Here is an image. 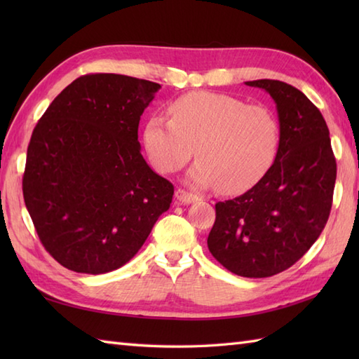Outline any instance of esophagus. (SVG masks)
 <instances>
[{"label": "esophagus", "instance_id": "34e87169", "mask_svg": "<svg viewBox=\"0 0 359 359\" xmlns=\"http://www.w3.org/2000/svg\"><path fill=\"white\" fill-rule=\"evenodd\" d=\"M175 197H177V201L182 203H193V202L199 201V196L188 193L187 189H182V188H179L177 191H175Z\"/></svg>", "mask_w": 359, "mask_h": 359}]
</instances>
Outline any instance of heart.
<instances>
[{
    "label": "heart",
    "mask_w": 359,
    "mask_h": 359,
    "mask_svg": "<svg viewBox=\"0 0 359 359\" xmlns=\"http://www.w3.org/2000/svg\"><path fill=\"white\" fill-rule=\"evenodd\" d=\"M171 118L152 116L143 143L152 166L163 174L179 171L194 151L189 171L194 185H217L224 194L256 187L276 162L280 126L262 104L217 93H189L170 106Z\"/></svg>",
    "instance_id": "1"
}]
</instances>
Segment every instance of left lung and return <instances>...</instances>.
Listing matches in <instances>:
<instances>
[{
  "mask_svg": "<svg viewBox=\"0 0 359 359\" xmlns=\"http://www.w3.org/2000/svg\"><path fill=\"white\" fill-rule=\"evenodd\" d=\"M245 85L276 103L280 143L270 172L247 193L216 203L211 255L243 278H269L307 253L329 220L337 160L323 114L299 89L279 80Z\"/></svg>",
  "mask_w": 359,
  "mask_h": 359,
  "instance_id": "obj_1",
  "label": "left lung"
}]
</instances>
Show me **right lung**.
Segmentation results:
<instances>
[{
	"label": "right lung",
	"mask_w": 359,
	"mask_h": 359,
	"mask_svg": "<svg viewBox=\"0 0 359 359\" xmlns=\"http://www.w3.org/2000/svg\"><path fill=\"white\" fill-rule=\"evenodd\" d=\"M158 83L88 74L65 88L27 147L22 196L46 251L67 270L120 269L170 208L174 187L144 162L140 116Z\"/></svg>",
	"instance_id": "add662e5"
}]
</instances>
